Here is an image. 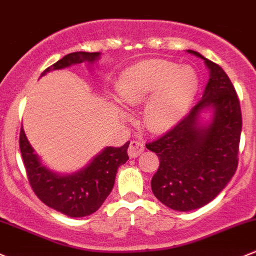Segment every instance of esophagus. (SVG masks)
Returning a JSON list of instances; mask_svg holds the SVG:
<instances>
[{
  "mask_svg": "<svg viewBox=\"0 0 256 256\" xmlns=\"http://www.w3.org/2000/svg\"><path fill=\"white\" fill-rule=\"evenodd\" d=\"M146 146H144L143 142L139 140H132L128 148V154L130 158H136L144 152Z\"/></svg>",
  "mask_w": 256,
  "mask_h": 256,
  "instance_id": "esophagus-1",
  "label": "esophagus"
}]
</instances>
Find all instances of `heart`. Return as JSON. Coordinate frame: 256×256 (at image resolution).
I'll return each mask as SVG.
<instances>
[{
    "instance_id": "obj_1",
    "label": "heart",
    "mask_w": 256,
    "mask_h": 256,
    "mask_svg": "<svg viewBox=\"0 0 256 256\" xmlns=\"http://www.w3.org/2000/svg\"><path fill=\"white\" fill-rule=\"evenodd\" d=\"M118 98L128 106L146 102L143 123L160 133L178 124L187 113L198 88L196 72L164 59H149L128 68L120 76Z\"/></svg>"
}]
</instances>
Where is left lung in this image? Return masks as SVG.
Instances as JSON below:
<instances>
[{
  "mask_svg": "<svg viewBox=\"0 0 256 256\" xmlns=\"http://www.w3.org/2000/svg\"><path fill=\"white\" fill-rule=\"evenodd\" d=\"M210 69L204 96L182 120L146 148L160 165L152 178L154 196L165 206L187 212L218 196L238 166L242 110L233 84L224 70L194 50ZM214 110L211 123L199 126L202 110Z\"/></svg>",
  "mask_w": 256,
  "mask_h": 256,
  "instance_id": "1",
  "label": "left lung"
}]
</instances>
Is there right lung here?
I'll list each match as a JSON object with an SVG mask.
<instances>
[{
    "label": "right lung",
    "instance_id": "right-lung-1",
    "mask_svg": "<svg viewBox=\"0 0 256 256\" xmlns=\"http://www.w3.org/2000/svg\"><path fill=\"white\" fill-rule=\"evenodd\" d=\"M98 58L100 52H71L44 70L40 76L49 71L64 69L84 62L94 64ZM129 143L130 142H127L120 148H104L82 170L70 175H59L42 164L28 142L23 127L20 133V149L34 194L46 206L75 218L96 212L108 197L114 185L118 168L129 159Z\"/></svg>",
    "mask_w": 256,
    "mask_h": 256
}]
</instances>
